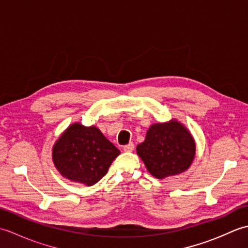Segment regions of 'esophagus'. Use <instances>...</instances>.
Segmentation results:
<instances>
[{"instance_id":"obj_1","label":"esophagus","mask_w":248,"mask_h":248,"mask_svg":"<svg viewBox=\"0 0 248 248\" xmlns=\"http://www.w3.org/2000/svg\"><path fill=\"white\" fill-rule=\"evenodd\" d=\"M133 150H134V144L133 143H129L128 145H125L124 147V151H125V152H131Z\"/></svg>"}]
</instances>
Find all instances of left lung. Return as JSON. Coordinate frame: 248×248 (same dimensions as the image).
I'll return each instance as SVG.
<instances>
[{
	"label": "left lung",
	"mask_w": 248,
	"mask_h": 248,
	"mask_svg": "<svg viewBox=\"0 0 248 248\" xmlns=\"http://www.w3.org/2000/svg\"><path fill=\"white\" fill-rule=\"evenodd\" d=\"M136 152L152 176L164 179L188 170L196 155V143L186 125L171 119L151 124Z\"/></svg>",
	"instance_id": "1"
}]
</instances>
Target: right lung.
Listing matches in <instances>:
<instances>
[{
	"mask_svg": "<svg viewBox=\"0 0 248 248\" xmlns=\"http://www.w3.org/2000/svg\"><path fill=\"white\" fill-rule=\"evenodd\" d=\"M120 151L97 127L80 123L70 124L52 148V160L61 175L91 186L107 175Z\"/></svg>",
	"mask_w": 248,
	"mask_h": 248,
	"instance_id": "add662e5",
	"label": "right lung"
}]
</instances>
